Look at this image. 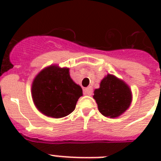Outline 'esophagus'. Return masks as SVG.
I'll list each match as a JSON object with an SVG mask.
<instances>
[{"label":"esophagus","instance_id":"obj_1","mask_svg":"<svg viewBox=\"0 0 161 161\" xmlns=\"http://www.w3.org/2000/svg\"><path fill=\"white\" fill-rule=\"evenodd\" d=\"M83 93L86 95H92V93H93V88H90V87H88V88H84V90H83Z\"/></svg>","mask_w":161,"mask_h":161}]
</instances>
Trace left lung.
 I'll return each instance as SVG.
<instances>
[{"label":"left lung","mask_w":161,"mask_h":161,"mask_svg":"<svg viewBox=\"0 0 161 161\" xmlns=\"http://www.w3.org/2000/svg\"><path fill=\"white\" fill-rule=\"evenodd\" d=\"M93 93L98 110L105 117H119L129 108L132 101L130 87L112 74L103 78L99 88Z\"/></svg>","instance_id":"8db88e82"}]
</instances>
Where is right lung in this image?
<instances>
[{"label": "right lung", "instance_id": "obj_1", "mask_svg": "<svg viewBox=\"0 0 161 161\" xmlns=\"http://www.w3.org/2000/svg\"><path fill=\"white\" fill-rule=\"evenodd\" d=\"M83 90L69 75V68L57 65L44 68L34 78L31 96L36 108L46 116L65 117L75 109Z\"/></svg>", "mask_w": 161, "mask_h": 161}]
</instances>
